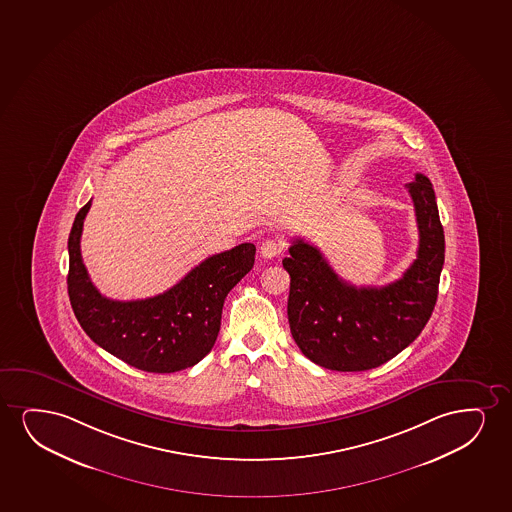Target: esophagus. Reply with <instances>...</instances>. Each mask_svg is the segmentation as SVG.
Returning <instances> with one entry per match:
<instances>
[{
  "instance_id": "esophagus-1",
  "label": "esophagus",
  "mask_w": 512,
  "mask_h": 512,
  "mask_svg": "<svg viewBox=\"0 0 512 512\" xmlns=\"http://www.w3.org/2000/svg\"><path fill=\"white\" fill-rule=\"evenodd\" d=\"M281 252H283V241L279 239L269 238L260 245V255L264 259H276Z\"/></svg>"
}]
</instances>
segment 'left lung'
Returning <instances> with one entry per match:
<instances>
[{"label":"left lung","instance_id":"8db88e82","mask_svg":"<svg viewBox=\"0 0 512 512\" xmlns=\"http://www.w3.org/2000/svg\"><path fill=\"white\" fill-rule=\"evenodd\" d=\"M412 196L419 250L394 283L349 285L316 246L297 238L283 267L290 274L288 323L295 344L312 363L337 372L384 365L419 337L438 300L445 234L431 180L417 173Z\"/></svg>","mask_w":512,"mask_h":512}]
</instances>
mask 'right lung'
Segmentation results:
<instances>
[{"label": "right lung", "instance_id": "add662e5", "mask_svg": "<svg viewBox=\"0 0 512 512\" xmlns=\"http://www.w3.org/2000/svg\"><path fill=\"white\" fill-rule=\"evenodd\" d=\"M90 205L92 200L76 215L67 241V292L81 328L97 346L144 372H180L200 363L219 335L227 293L253 267L255 245L241 243L208 257L156 297L111 300L93 286L81 259Z\"/></svg>", "mask_w": 512, "mask_h": 512}]
</instances>
